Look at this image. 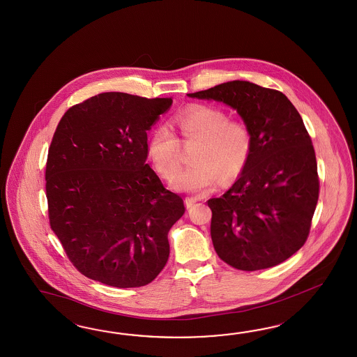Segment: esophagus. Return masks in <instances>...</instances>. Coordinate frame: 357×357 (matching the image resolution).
<instances>
[{
    "label": "esophagus",
    "instance_id": "obj_1",
    "mask_svg": "<svg viewBox=\"0 0 357 357\" xmlns=\"http://www.w3.org/2000/svg\"><path fill=\"white\" fill-rule=\"evenodd\" d=\"M195 203H196V199H192V197H185V206H187V209L192 208Z\"/></svg>",
    "mask_w": 357,
    "mask_h": 357
}]
</instances>
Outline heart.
<instances>
[{"mask_svg":"<svg viewBox=\"0 0 357 357\" xmlns=\"http://www.w3.org/2000/svg\"><path fill=\"white\" fill-rule=\"evenodd\" d=\"M173 122L184 145L196 143L192 166L174 181L178 190L203 195L213 190L220 178L229 183L241 173L252 149L251 131L244 122L229 119L220 107L204 104L187 106L175 114ZM181 142L172 128L157 126L148 143V154L165 179H174L181 172Z\"/></svg>","mask_w":357,"mask_h":357,"instance_id":"1","label":"heart"}]
</instances>
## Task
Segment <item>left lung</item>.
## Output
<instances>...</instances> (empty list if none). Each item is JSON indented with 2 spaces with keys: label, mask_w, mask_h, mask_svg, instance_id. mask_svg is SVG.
Listing matches in <instances>:
<instances>
[{
  "label": "left lung",
  "mask_w": 357,
  "mask_h": 357,
  "mask_svg": "<svg viewBox=\"0 0 357 357\" xmlns=\"http://www.w3.org/2000/svg\"><path fill=\"white\" fill-rule=\"evenodd\" d=\"M188 96L231 106L251 131L238 181L206 202L218 257L244 271L287 260L308 239L319 193L316 153L299 112L280 91L244 80Z\"/></svg>",
  "instance_id": "obj_1"
}]
</instances>
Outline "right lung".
<instances>
[{
	"label": "right lung",
	"mask_w": 357,
	"mask_h": 357,
	"mask_svg": "<svg viewBox=\"0 0 357 357\" xmlns=\"http://www.w3.org/2000/svg\"><path fill=\"white\" fill-rule=\"evenodd\" d=\"M172 98L105 92L71 106L49 146V223L68 260L112 287H142L164 269L184 212L146 164L148 136Z\"/></svg>",
	"instance_id": "add662e5"
}]
</instances>
